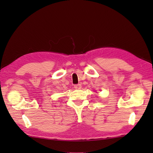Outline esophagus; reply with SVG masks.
<instances>
[{"label":"esophagus","mask_w":153,"mask_h":153,"mask_svg":"<svg viewBox=\"0 0 153 153\" xmlns=\"http://www.w3.org/2000/svg\"><path fill=\"white\" fill-rule=\"evenodd\" d=\"M81 85L80 84H77V85H74V88L76 89H81Z\"/></svg>","instance_id":"obj_1"}]
</instances>
